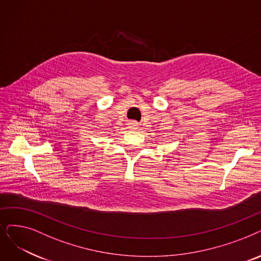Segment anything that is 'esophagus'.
I'll list each match as a JSON object with an SVG mask.
<instances>
[{
	"mask_svg": "<svg viewBox=\"0 0 261 261\" xmlns=\"http://www.w3.org/2000/svg\"><path fill=\"white\" fill-rule=\"evenodd\" d=\"M128 125H129V129L132 130H137L139 128V124L135 121H130Z\"/></svg>",
	"mask_w": 261,
	"mask_h": 261,
	"instance_id": "1",
	"label": "esophagus"
}]
</instances>
